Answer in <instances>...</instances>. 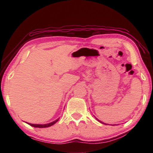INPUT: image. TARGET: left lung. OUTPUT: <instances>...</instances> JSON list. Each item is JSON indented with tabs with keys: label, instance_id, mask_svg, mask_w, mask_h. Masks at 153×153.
<instances>
[{
	"label": "left lung",
	"instance_id": "8db88e82",
	"mask_svg": "<svg viewBox=\"0 0 153 153\" xmlns=\"http://www.w3.org/2000/svg\"><path fill=\"white\" fill-rule=\"evenodd\" d=\"M96 119H97V118H96ZM97 120L98 121H99V122H100V123H103V124H105V125H107V123H103V122H102V121H100V120H98V119H97Z\"/></svg>",
	"mask_w": 153,
	"mask_h": 153
}]
</instances>
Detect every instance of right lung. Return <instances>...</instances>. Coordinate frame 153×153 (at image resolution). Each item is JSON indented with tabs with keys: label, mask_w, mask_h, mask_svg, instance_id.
<instances>
[{
	"label": "right lung",
	"mask_w": 153,
	"mask_h": 153,
	"mask_svg": "<svg viewBox=\"0 0 153 153\" xmlns=\"http://www.w3.org/2000/svg\"><path fill=\"white\" fill-rule=\"evenodd\" d=\"M58 120H55V121H53V122L49 123H47V124H44V125H41V124H32V123H27L29 124V125L31 126L35 127V128H47V127H50V126H51L54 125V124H55Z\"/></svg>",
	"instance_id": "add662e5"
}]
</instances>
